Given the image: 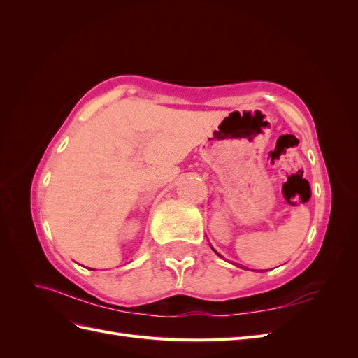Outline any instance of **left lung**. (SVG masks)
<instances>
[{"label":"left lung","instance_id":"8db88e82","mask_svg":"<svg viewBox=\"0 0 358 358\" xmlns=\"http://www.w3.org/2000/svg\"><path fill=\"white\" fill-rule=\"evenodd\" d=\"M212 249H213V248H212ZM213 251H215V249H213ZM215 252H216V251H215ZM216 254H218V252H216ZM218 255H220V254H218ZM220 257H222V255H220Z\"/></svg>","mask_w":358,"mask_h":358}]
</instances>
